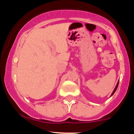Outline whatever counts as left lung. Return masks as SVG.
I'll use <instances>...</instances> for the list:
<instances>
[{
	"label": "left lung",
	"mask_w": 134,
	"mask_h": 134,
	"mask_svg": "<svg viewBox=\"0 0 134 134\" xmlns=\"http://www.w3.org/2000/svg\"><path fill=\"white\" fill-rule=\"evenodd\" d=\"M118 83H119V82H118V83H117V84H116V87H115V90H114V91H113V93H112V94H111V96H112V95L113 94L115 93V92L116 91V89H117V87H118Z\"/></svg>",
	"instance_id": "8db88e82"
}]
</instances>
